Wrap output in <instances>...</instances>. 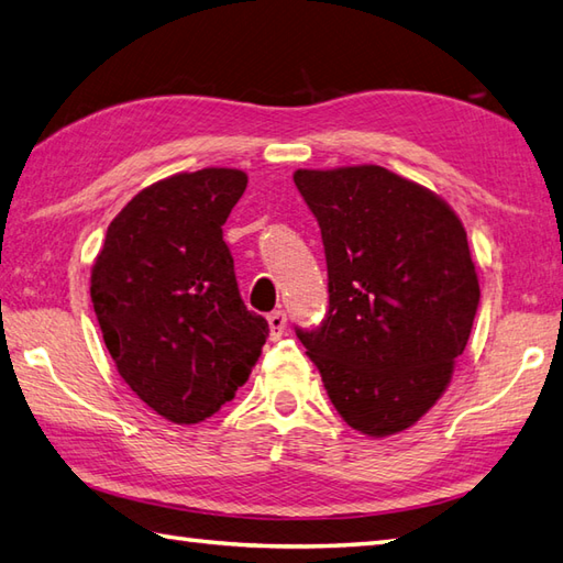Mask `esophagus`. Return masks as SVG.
<instances>
[{"mask_svg":"<svg viewBox=\"0 0 563 563\" xmlns=\"http://www.w3.org/2000/svg\"><path fill=\"white\" fill-rule=\"evenodd\" d=\"M285 327H288V317H285L283 309H275V312L268 314V329H271V339H280L285 333Z\"/></svg>","mask_w":563,"mask_h":563,"instance_id":"34e87169","label":"esophagus"}]
</instances>
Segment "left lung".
I'll use <instances>...</instances> for the list:
<instances>
[{
	"instance_id": "obj_1",
	"label": "left lung",
	"mask_w": 563,
	"mask_h": 563,
	"mask_svg": "<svg viewBox=\"0 0 563 563\" xmlns=\"http://www.w3.org/2000/svg\"><path fill=\"white\" fill-rule=\"evenodd\" d=\"M329 271V312L297 329L331 404L385 438L428 413L470 341L479 278L457 214L385 166L297 169Z\"/></svg>"
}]
</instances>
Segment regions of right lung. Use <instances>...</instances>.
Masks as SVG:
<instances>
[{"instance_id": "add662e5", "label": "right lung", "mask_w": 563, "mask_h": 563, "mask_svg": "<svg viewBox=\"0 0 563 563\" xmlns=\"http://www.w3.org/2000/svg\"><path fill=\"white\" fill-rule=\"evenodd\" d=\"M246 184L244 172L210 166L142 188L109 224L91 268L118 375L178 426L232 401L268 336V321L242 302L222 239Z\"/></svg>"}]
</instances>
